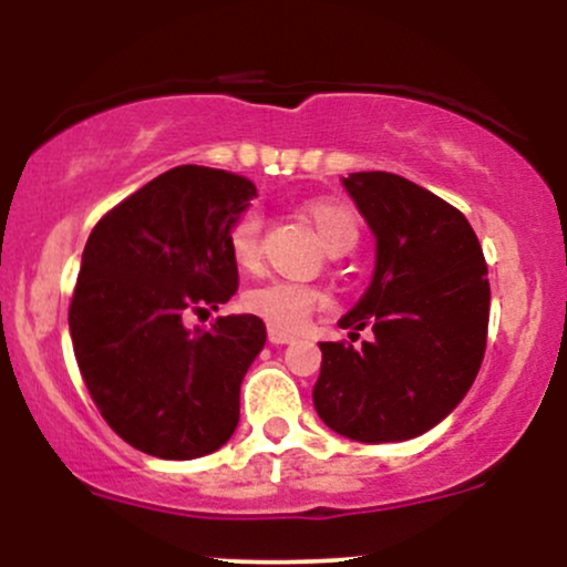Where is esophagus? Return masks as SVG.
Wrapping results in <instances>:
<instances>
[{"label": "esophagus", "instance_id": "obj_1", "mask_svg": "<svg viewBox=\"0 0 567 567\" xmlns=\"http://www.w3.org/2000/svg\"><path fill=\"white\" fill-rule=\"evenodd\" d=\"M269 341L275 343V347H282V343L296 341V336L285 333V330H279V328H269Z\"/></svg>", "mask_w": 567, "mask_h": 567}]
</instances>
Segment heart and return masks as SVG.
I'll return each instance as SVG.
<instances>
[{
  "label": "heart",
  "instance_id": "1",
  "mask_svg": "<svg viewBox=\"0 0 567 567\" xmlns=\"http://www.w3.org/2000/svg\"><path fill=\"white\" fill-rule=\"evenodd\" d=\"M303 210L330 252L354 247L357 237H360V224H357L349 205L338 199H315ZM226 245H229L234 266L245 271L256 269L258 258H261V216L256 210H245L243 216L234 218ZM324 301L328 298H324L322 290L311 288V285L288 282V279H271V282L247 290L243 298L245 309L250 315L261 317L266 324L279 330L303 328L311 311L320 309Z\"/></svg>",
  "mask_w": 567,
  "mask_h": 567
}]
</instances>
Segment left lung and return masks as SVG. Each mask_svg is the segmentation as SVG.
Here are the masks:
<instances>
[{"label": "left lung", "mask_w": 567, "mask_h": 567, "mask_svg": "<svg viewBox=\"0 0 567 567\" xmlns=\"http://www.w3.org/2000/svg\"><path fill=\"white\" fill-rule=\"evenodd\" d=\"M343 188L375 237V269L338 324H368L373 341L320 343L311 396L343 437L413 440L453 413L483 365L491 315L483 247L464 213L402 175L349 173Z\"/></svg>", "instance_id": "obj_1"}]
</instances>
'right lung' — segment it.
I'll use <instances>...</instances> for the list:
<instances>
[{
	"instance_id": "1",
	"label": "right lung",
	"mask_w": 567,
	"mask_h": 567,
	"mask_svg": "<svg viewBox=\"0 0 567 567\" xmlns=\"http://www.w3.org/2000/svg\"><path fill=\"white\" fill-rule=\"evenodd\" d=\"M252 197L243 175L181 165L109 210L84 245L69 306L76 365L106 424L141 453L199 458L239 424V386L266 324L184 320L237 292L226 237Z\"/></svg>"
}]
</instances>
